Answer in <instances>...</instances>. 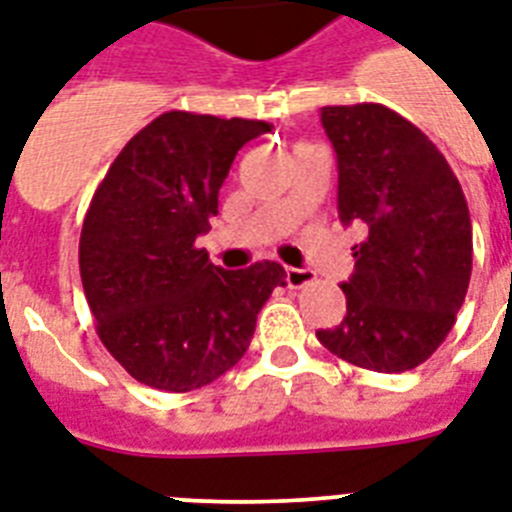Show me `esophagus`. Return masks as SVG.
Listing matches in <instances>:
<instances>
[{"label": "esophagus", "mask_w": 512, "mask_h": 512, "mask_svg": "<svg viewBox=\"0 0 512 512\" xmlns=\"http://www.w3.org/2000/svg\"><path fill=\"white\" fill-rule=\"evenodd\" d=\"M284 276H286V284L292 286V289H302V286L313 284V278H315L313 273L305 268H286Z\"/></svg>", "instance_id": "1"}]
</instances>
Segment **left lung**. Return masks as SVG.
Returning a JSON list of instances; mask_svg holds the SVG:
<instances>
[{
    "mask_svg": "<svg viewBox=\"0 0 512 512\" xmlns=\"http://www.w3.org/2000/svg\"><path fill=\"white\" fill-rule=\"evenodd\" d=\"M339 168V218L368 228L344 281L347 315L321 328L336 357L376 373L426 363L455 326L473 265L460 181L434 141L384 105L323 107Z\"/></svg>",
    "mask_w": 512,
    "mask_h": 512,
    "instance_id": "left-lung-1",
    "label": "left lung"
}]
</instances>
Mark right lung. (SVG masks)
Instances as JSON below:
<instances>
[{"label":"right lung","instance_id":"1","mask_svg":"<svg viewBox=\"0 0 512 512\" xmlns=\"http://www.w3.org/2000/svg\"><path fill=\"white\" fill-rule=\"evenodd\" d=\"M268 131L265 120L162 112L94 191L78 244L83 294L107 352L141 384L191 392L231 371L260 307L286 286L278 263L223 270L194 244L236 152Z\"/></svg>","mask_w":512,"mask_h":512}]
</instances>
